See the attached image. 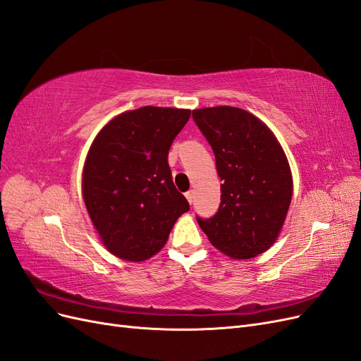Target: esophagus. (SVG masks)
Masks as SVG:
<instances>
[{"label": "esophagus", "instance_id": "obj_1", "mask_svg": "<svg viewBox=\"0 0 361 361\" xmlns=\"http://www.w3.org/2000/svg\"><path fill=\"white\" fill-rule=\"evenodd\" d=\"M185 197H187V200L190 202V204L192 203V200H194V191L192 190H190V191H187L185 192Z\"/></svg>", "mask_w": 361, "mask_h": 361}]
</instances>
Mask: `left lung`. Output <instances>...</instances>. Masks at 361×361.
I'll list each match as a JSON object with an SVG mask.
<instances>
[{
  "mask_svg": "<svg viewBox=\"0 0 361 361\" xmlns=\"http://www.w3.org/2000/svg\"><path fill=\"white\" fill-rule=\"evenodd\" d=\"M192 118L211 145L221 203L197 223L211 244L233 259H251L271 247L292 199L288 159L274 134L241 108L194 110Z\"/></svg>",
  "mask_w": 361,
  "mask_h": 361,
  "instance_id": "8db88e82",
  "label": "left lung"
}]
</instances>
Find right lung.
<instances>
[{
	"instance_id": "add662e5",
	"label": "right lung",
	"mask_w": 361,
	"mask_h": 361,
	"mask_svg": "<svg viewBox=\"0 0 361 361\" xmlns=\"http://www.w3.org/2000/svg\"><path fill=\"white\" fill-rule=\"evenodd\" d=\"M190 114L141 106L113 118L93 141L82 173L84 203L104 245L120 259L157 255L178 218L190 211L167 159Z\"/></svg>"
}]
</instances>
